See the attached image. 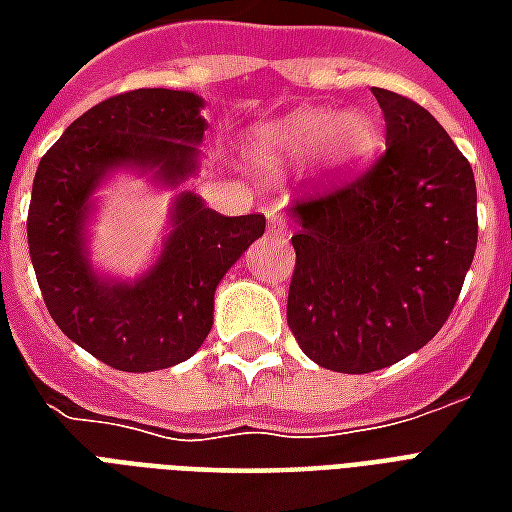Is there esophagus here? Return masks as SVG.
<instances>
[{"mask_svg":"<svg viewBox=\"0 0 512 512\" xmlns=\"http://www.w3.org/2000/svg\"><path fill=\"white\" fill-rule=\"evenodd\" d=\"M268 233L271 235H285L288 233V222L279 211H268Z\"/></svg>","mask_w":512,"mask_h":512,"instance_id":"obj_1","label":"esophagus"}]
</instances>
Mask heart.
Instances as JSON below:
<instances>
[{
  "mask_svg": "<svg viewBox=\"0 0 512 512\" xmlns=\"http://www.w3.org/2000/svg\"><path fill=\"white\" fill-rule=\"evenodd\" d=\"M378 128L365 112L301 109L279 123L257 128L252 158L263 169L299 167L323 153L329 167H351L376 147Z\"/></svg>",
  "mask_w": 512,
  "mask_h": 512,
  "instance_id": "heart-1",
  "label": "heart"
}]
</instances>
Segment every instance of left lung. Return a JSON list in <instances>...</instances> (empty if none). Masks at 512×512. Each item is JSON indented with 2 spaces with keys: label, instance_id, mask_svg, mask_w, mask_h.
<instances>
[{
  "label": "left lung",
  "instance_id": "obj_1",
  "mask_svg": "<svg viewBox=\"0 0 512 512\" xmlns=\"http://www.w3.org/2000/svg\"><path fill=\"white\" fill-rule=\"evenodd\" d=\"M386 150L373 167L290 208L288 326L334 373H373L436 337L477 249L474 172L439 120L373 87Z\"/></svg>",
  "mask_w": 512,
  "mask_h": 512
}]
</instances>
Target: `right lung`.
I'll list each match as a JSON object with an SVG mask.
<instances>
[{"label":"right lung","mask_w":512,"mask_h":512,"mask_svg":"<svg viewBox=\"0 0 512 512\" xmlns=\"http://www.w3.org/2000/svg\"><path fill=\"white\" fill-rule=\"evenodd\" d=\"M205 101L189 90H131L65 128L40 158L27 238L51 318L104 365L153 373L197 354L213 326V293L266 216H222L183 183L200 172ZM115 171L147 174L176 191L170 233L136 280L98 272L86 249L94 191Z\"/></svg>","instance_id":"right-lung-1"}]
</instances>
